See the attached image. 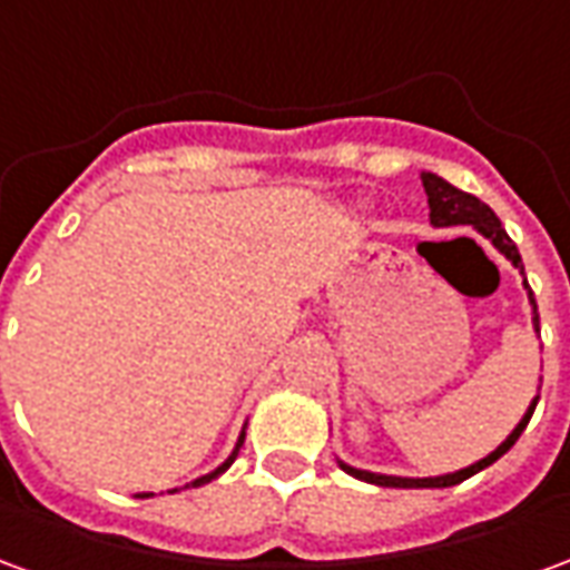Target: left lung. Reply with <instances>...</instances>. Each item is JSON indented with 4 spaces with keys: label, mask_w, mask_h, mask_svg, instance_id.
I'll return each mask as SVG.
<instances>
[{
    "label": "left lung",
    "mask_w": 570,
    "mask_h": 570,
    "mask_svg": "<svg viewBox=\"0 0 570 570\" xmlns=\"http://www.w3.org/2000/svg\"><path fill=\"white\" fill-rule=\"evenodd\" d=\"M421 183H424V191H428L430 223L433 225H476L479 232L489 237L491 244L501 249L503 256L513 262L519 272L525 274L519 249H515V244L510 240V235L503 232L501 219L494 216V210H491L489 204H482L476 195H466V191H461V188H454L452 183H445V179H440L436 174H421ZM525 286H528V281H525ZM528 298H531V308H534V330H540L538 302H534V293H528ZM534 406H538V403H531V409L525 412V419L515 424L513 433H510V436H507V440H503L501 445H498V449L489 454V458H482V461H476V464H470L466 470L449 473V476H433V479L382 476V473H366V470H354V466H347V464H342V470H345V473H351V476L363 479V482H372V485H384V489H449V485L464 482V479H470L473 473H479L482 466L494 464L501 454L510 452V449L515 445V440L522 436V430H525L528 421H531V412H534Z\"/></svg>",
    "instance_id": "obj_1"
}]
</instances>
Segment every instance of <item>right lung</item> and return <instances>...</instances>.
I'll list each match as a JSON object with an SVG mask.
<instances>
[{
    "label": "right lung",
    "instance_id": "obj_1",
    "mask_svg": "<svg viewBox=\"0 0 570 570\" xmlns=\"http://www.w3.org/2000/svg\"><path fill=\"white\" fill-rule=\"evenodd\" d=\"M240 442H244V436H240V440H237V449H240ZM237 449H235V454H232V458H228V461H225V464L219 466V470H213L210 476H200V479H195V482H191V485H204V482H210V479H216V476H219V473H225V470H228V466H232V461H235V458H237Z\"/></svg>",
    "mask_w": 570,
    "mask_h": 570
}]
</instances>
